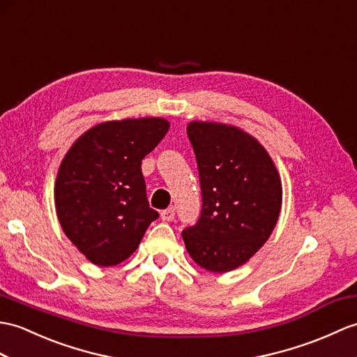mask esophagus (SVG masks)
Instances as JSON below:
<instances>
[{
    "instance_id": "1",
    "label": "esophagus",
    "mask_w": 357,
    "mask_h": 357,
    "mask_svg": "<svg viewBox=\"0 0 357 357\" xmlns=\"http://www.w3.org/2000/svg\"><path fill=\"white\" fill-rule=\"evenodd\" d=\"M161 219L164 222H172L173 219H175V208L170 206V208H167V210H162L161 211Z\"/></svg>"
}]
</instances>
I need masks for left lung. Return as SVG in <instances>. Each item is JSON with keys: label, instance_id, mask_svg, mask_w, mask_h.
I'll use <instances>...</instances> for the list:
<instances>
[{"label": "left lung", "instance_id": "obj_1", "mask_svg": "<svg viewBox=\"0 0 357 357\" xmlns=\"http://www.w3.org/2000/svg\"><path fill=\"white\" fill-rule=\"evenodd\" d=\"M201 216L182 231L190 257L206 271L228 272L260 250L281 210V181L264 147L242 129L192 121Z\"/></svg>", "mask_w": 357, "mask_h": 357}]
</instances>
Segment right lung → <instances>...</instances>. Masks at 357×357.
Segmentation results:
<instances>
[{
	"mask_svg": "<svg viewBox=\"0 0 357 357\" xmlns=\"http://www.w3.org/2000/svg\"><path fill=\"white\" fill-rule=\"evenodd\" d=\"M170 124L128 119L91 128L66 152L57 172V219L73 245L97 266H114L134 252L158 219L149 206L141 161Z\"/></svg>",
	"mask_w": 357,
	"mask_h": 357,
	"instance_id": "add662e5",
	"label": "right lung"
}]
</instances>
